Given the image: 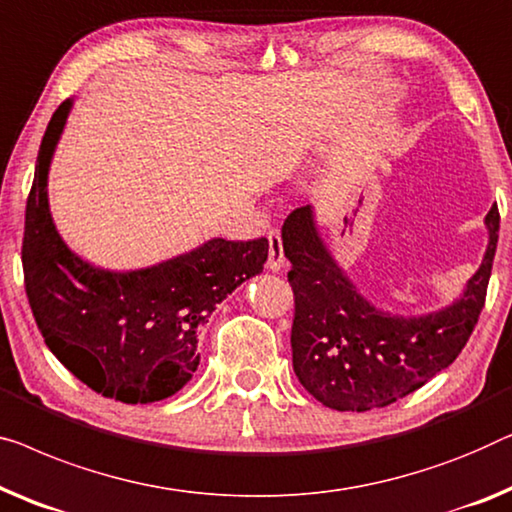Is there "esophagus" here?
<instances>
[{"label":"esophagus","mask_w":512,"mask_h":512,"mask_svg":"<svg viewBox=\"0 0 512 512\" xmlns=\"http://www.w3.org/2000/svg\"><path fill=\"white\" fill-rule=\"evenodd\" d=\"M268 242H270V249H268V268H270L272 272H279V270L286 265L284 247H281V235H279V231H270V233H268Z\"/></svg>","instance_id":"1"}]
</instances>
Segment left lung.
Wrapping results in <instances>:
<instances>
[{"label": "left lung", "instance_id": "1", "mask_svg": "<svg viewBox=\"0 0 512 512\" xmlns=\"http://www.w3.org/2000/svg\"><path fill=\"white\" fill-rule=\"evenodd\" d=\"M487 249L453 305L422 316L376 309L339 268L318 233L314 207L281 228L295 295L293 369L309 395L337 411L383 409L453 365L476 328L490 284L499 210L487 212Z\"/></svg>", "mask_w": 512, "mask_h": 512}]
</instances>
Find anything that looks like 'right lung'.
<instances>
[{"instance_id": "obj_1", "label": "right lung", "mask_w": 512, "mask_h": 512, "mask_svg": "<svg viewBox=\"0 0 512 512\" xmlns=\"http://www.w3.org/2000/svg\"><path fill=\"white\" fill-rule=\"evenodd\" d=\"M73 101L55 110L25 210L22 270L29 307L55 358L103 397L152 404L198 369V335L242 281L263 272L268 240L212 238L152 268H96L66 247L48 205V170Z\"/></svg>"}]
</instances>
